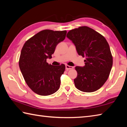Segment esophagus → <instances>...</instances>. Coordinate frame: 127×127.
Segmentation results:
<instances>
[{"instance_id":"1","label":"esophagus","mask_w":127,"mask_h":127,"mask_svg":"<svg viewBox=\"0 0 127 127\" xmlns=\"http://www.w3.org/2000/svg\"><path fill=\"white\" fill-rule=\"evenodd\" d=\"M65 68H66V70H69V69H72L74 68L73 66H69L68 65H65Z\"/></svg>"}]
</instances>
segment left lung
Returning a JSON list of instances; mask_svg holds the SVG:
<instances>
[{"mask_svg":"<svg viewBox=\"0 0 127 127\" xmlns=\"http://www.w3.org/2000/svg\"><path fill=\"white\" fill-rule=\"evenodd\" d=\"M66 36L76 47L79 56L86 57L85 65L76 66L75 87L84 92L100 88L109 76L113 64L108 42L100 33L87 26L70 30Z\"/></svg>","mask_w":127,"mask_h":127,"instance_id":"left-lung-1","label":"left lung"}]
</instances>
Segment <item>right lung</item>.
Segmentation results:
<instances>
[{"instance_id":"obj_1","label":"right lung","mask_w":127,"mask_h":127,"mask_svg":"<svg viewBox=\"0 0 127 127\" xmlns=\"http://www.w3.org/2000/svg\"><path fill=\"white\" fill-rule=\"evenodd\" d=\"M66 31L45 29L27 41L21 50L19 66L28 87L40 95H49L58 90L61 76L65 66H54L47 63L52 58L55 48L65 39Z\"/></svg>"}]
</instances>
